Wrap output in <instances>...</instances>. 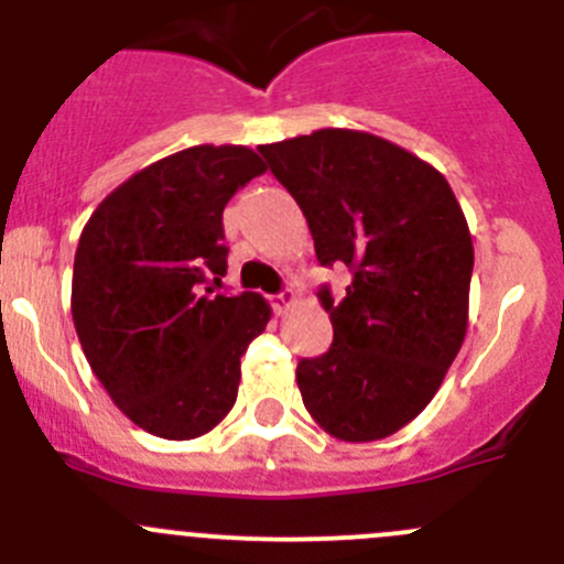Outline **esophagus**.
Segmentation results:
<instances>
[{
	"label": "esophagus",
	"mask_w": 564,
	"mask_h": 564,
	"mask_svg": "<svg viewBox=\"0 0 564 564\" xmlns=\"http://www.w3.org/2000/svg\"><path fill=\"white\" fill-rule=\"evenodd\" d=\"M292 306H294L292 289H283L281 294H275V297H272V312H275L278 317H283V314H286Z\"/></svg>",
	"instance_id": "obj_1"
}]
</instances>
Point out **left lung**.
<instances>
[{"instance_id": "1", "label": "left lung", "mask_w": 564, "mask_h": 564, "mask_svg": "<svg viewBox=\"0 0 564 564\" xmlns=\"http://www.w3.org/2000/svg\"><path fill=\"white\" fill-rule=\"evenodd\" d=\"M297 199L323 267L354 283L319 303L328 354L297 365L308 414L345 442L401 431L431 403L467 334L473 239L454 188L423 158L345 128L261 144Z\"/></svg>"}]
</instances>
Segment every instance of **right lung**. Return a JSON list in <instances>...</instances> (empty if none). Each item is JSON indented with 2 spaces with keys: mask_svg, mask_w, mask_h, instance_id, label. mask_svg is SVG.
<instances>
[{
  "mask_svg": "<svg viewBox=\"0 0 564 564\" xmlns=\"http://www.w3.org/2000/svg\"><path fill=\"white\" fill-rule=\"evenodd\" d=\"M267 166L250 147L199 144L150 163L108 194L80 234L72 319L94 376L139 429L208 434L234 409L241 356L272 308L228 297L223 210Z\"/></svg>",
  "mask_w": 564,
  "mask_h": 564,
  "instance_id": "obj_1",
  "label": "right lung"
}]
</instances>
